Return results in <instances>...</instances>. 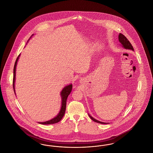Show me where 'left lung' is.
Masks as SVG:
<instances>
[{
    "label": "left lung",
    "instance_id": "obj_1",
    "mask_svg": "<svg viewBox=\"0 0 153 153\" xmlns=\"http://www.w3.org/2000/svg\"><path fill=\"white\" fill-rule=\"evenodd\" d=\"M118 39H119V41L122 44V46L126 48V49H131L132 51H134V48L131 45V44L130 43V42L128 41V39L122 33H120L119 36H118ZM90 118L92 119V120L94 122H97L99 123H101V124H106L107 123H105V122H101V121H99L98 120L93 118L92 116H91L90 115H89Z\"/></svg>",
    "mask_w": 153,
    "mask_h": 153
}]
</instances>
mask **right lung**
<instances>
[{"instance_id": "add662e5", "label": "right lung", "mask_w": 153, "mask_h": 153, "mask_svg": "<svg viewBox=\"0 0 153 153\" xmlns=\"http://www.w3.org/2000/svg\"><path fill=\"white\" fill-rule=\"evenodd\" d=\"M20 55H19L16 60L15 65H14V68H13V91L15 92V74H16V64H17V62L19 59V57ZM72 89V85H69L65 86L61 92V96L62 97V105H61V110L60 111L59 113L58 114V115L57 116L55 117L54 118L49 120L48 121H46V122H39V123L43 124V125H48V124H53V123H56L59 122L62 118L64 116V114H65V111L66 109V103H67V100L68 96H69V94L71 93V91Z\"/></svg>"}]
</instances>
